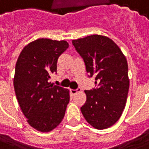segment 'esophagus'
I'll list each match as a JSON object with an SVG mask.
<instances>
[{"label":"esophagus","mask_w":149,"mask_h":149,"mask_svg":"<svg viewBox=\"0 0 149 149\" xmlns=\"http://www.w3.org/2000/svg\"><path fill=\"white\" fill-rule=\"evenodd\" d=\"M80 91H81V89H80V88H77V89H71L70 92H71L72 94L74 95V94H76L77 93H78V92H80Z\"/></svg>","instance_id":"obj_1"}]
</instances>
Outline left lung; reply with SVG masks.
<instances>
[{
  "label": "left lung",
  "instance_id": "left-lung-1",
  "mask_svg": "<svg viewBox=\"0 0 149 149\" xmlns=\"http://www.w3.org/2000/svg\"><path fill=\"white\" fill-rule=\"evenodd\" d=\"M72 45L84 59L88 73L96 76L97 84V88L84 91L86 102L81 112L93 128H109L121 116L127 101L129 78L126 57L112 39L102 35L72 40Z\"/></svg>",
  "mask_w": 149,
  "mask_h": 149
}]
</instances>
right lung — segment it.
Listing matches in <instances>:
<instances>
[{"label": "right lung", "mask_w": 149, "mask_h": 149, "mask_svg": "<svg viewBox=\"0 0 149 149\" xmlns=\"http://www.w3.org/2000/svg\"><path fill=\"white\" fill-rule=\"evenodd\" d=\"M68 48L66 40L40 38L24 47L18 56L13 86L19 105L31 127L48 132L57 127L69 102V90L49 82L56 62Z\"/></svg>", "instance_id": "add662e5"}]
</instances>
